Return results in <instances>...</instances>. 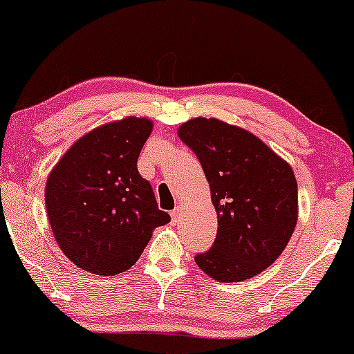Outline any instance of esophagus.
Listing matches in <instances>:
<instances>
[{"label": "esophagus", "instance_id": "obj_1", "mask_svg": "<svg viewBox=\"0 0 354 354\" xmlns=\"http://www.w3.org/2000/svg\"><path fill=\"white\" fill-rule=\"evenodd\" d=\"M178 211H180V207H176V209L171 211V217H172V224H176L177 219H178Z\"/></svg>", "mask_w": 354, "mask_h": 354}]
</instances>
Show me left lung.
Listing matches in <instances>:
<instances>
[{
	"instance_id": "8db88e82",
	"label": "left lung",
	"mask_w": 354,
	"mask_h": 354,
	"mask_svg": "<svg viewBox=\"0 0 354 354\" xmlns=\"http://www.w3.org/2000/svg\"><path fill=\"white\" fill-rule=\"evenodd\" d=\"M178 137L200 159L217 212L214 243L195 263L219 282L254 277L282 254L297 225L293 169L248 130L219 119L188 120Z\"/></svg>"
}]
</instances>
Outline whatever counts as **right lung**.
I'll use <instances>...</instances> for the list:
<instances>
[{
	"mask_svg": "<svg viewBox=\"0 0 354 354\" xmlns=\"http://www.w3.org/2000/svg\"><path fill=\"white\" fill-rule=\"evenodd\" d=\"M151 130V120L133 115L96 127L67 149L48 177L51 230L80 269L124 272L137 263L153 230L171 221L137 169Z\"/></svg>",
	"mask_w": 354,
	"mask_h": 354,
	"instance_id": "right-lung-1",
	"label": "right lung"
}]
</instances>
